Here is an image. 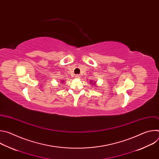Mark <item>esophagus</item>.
Wrapping results in <instances>:
<instances>
[{
  "label": "esophagus",
  "instance_id": "esophagus-1",
  "mask_svg": "<svg viewBox=\"0 0 159 159\" xmlns=\"http://www.w3.org/2000/svg\"><path fill=\"white\" fill-rule=\"evenodd\" d=\"M75 77H76L77 79H79V78L80 77V75H79V74H77V75H75Z\"/></svg>",
  "mask_w": 159,
  "mask_h": 159
}]
</instances>
